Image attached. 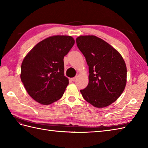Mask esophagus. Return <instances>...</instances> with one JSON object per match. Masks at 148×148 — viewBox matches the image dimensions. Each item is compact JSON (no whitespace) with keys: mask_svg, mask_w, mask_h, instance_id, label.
<instances>
[{"mask_svg":"<svg viewBox=\"0 0 148 148\" xmlns=\"http://www.w3.org/2000/svg\"><path fill=\"white\" fill-rule=\"evenodd\" d=\"M76 77H72V78H71V81H74L75 80H76Z\"/></svg>","mask_w":148,"mask_h":148,"instance_id":"1","label":"esophagus"}]
</instances>
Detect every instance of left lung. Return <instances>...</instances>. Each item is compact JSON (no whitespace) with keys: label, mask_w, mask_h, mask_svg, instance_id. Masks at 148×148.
Wrapping results in <instances>:
<instances>
[{"label":"left lung","mask_w":148,"mask_h":148,"mask_svg":"<svg viewBox=\"0 0 148 148\" xmlns=\"http://www.w3.org/2000/svg\"><path fill=\"white\" fill-rule=\"evenodd\" d=\"M76 43L89 67L88 84L80 90L83 97L95 108L111 105L126 86L127 66L122 56L95 36H81Z\"/></svg>","instance_id":"8db88e82"}]
</instances>
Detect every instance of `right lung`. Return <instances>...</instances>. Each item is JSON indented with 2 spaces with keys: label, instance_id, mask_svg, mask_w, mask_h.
Here are the masks:
<instances>
[{
  "label": "right lung",
  "instance_id": "1",
  "mask_svg": "<svg viewBox=\"0 0 148 148\" xmlns=\"http://www.w3.org/2000/svg\"><path fill=\"white\" fill-rule=\"evenodd\" d=\"M75 40L69 36H53L37 43L24 58L21 80L36 102L49 105L64 95L69 84L64 76V58Z\"/></svg>",
  "mask_w": 148,
  "mask_h": 148
}]
</instances>
